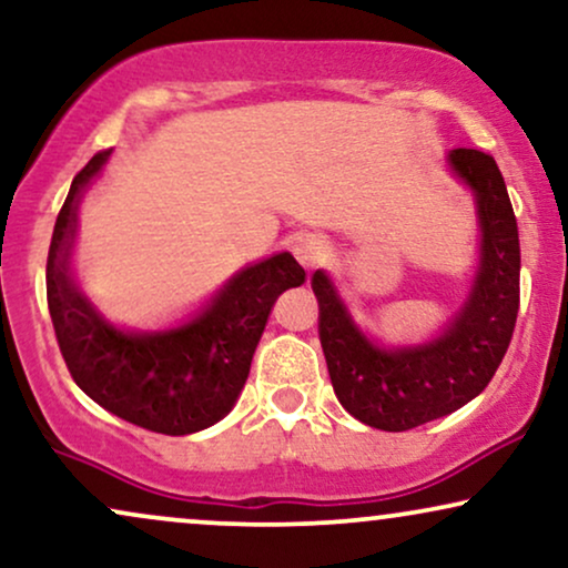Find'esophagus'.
Listing matches in <instances>:
<instances>
[{
	"label": "esophagus",
	"mask_w": 568,
	"mask_h": 568,
	"mask_svg": "<svg viewBox=\"0 0 568 568\" xmlns=\"http://www.w3.org/2000/svg\"><path fill=\"white\" fill-rule=\"evenodd\" d=\"M292 253L302 263V266L313 268V266H318L323 257H326L328 245L318 237V234H300V237L294 240Z\"/></svg>",
	"instance_id": "34e87169"
}]
</instances>
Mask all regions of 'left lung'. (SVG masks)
<instances>
[{
    "instance_id": "1",
    "label": "left lung",
    "mask_w": 568,
    "mask_h": 568,
    "mask_svg": "<svg viewBox=\"0 0 568 568\" xmlns=\"http://www.w3.org/2000/svg\"><path fill=\"white\" fill-rule=\"evenodd\" d=\"M446 164L475 195L480 263L467 300L438 336L383 347L357 326L326 271L311 278L336 399L378 430L417 428L473 402L496 375L517 323L519 232L500 169L475 149L448 151Z\"/></svg>"
}]
</instances>
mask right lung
<instances>
[{
    "mask_svg": "<svg viewBox=\"0 0 568 568\" xmlns=\"http://www.w3.org/2000/svg\"><path fill=\"white\" fill-rule=\"evenodd\" d=\"M112 156L95 153L72 180L47 261L51 323L72 381L112 415L138 428L190 436L226 417L278 294L305 282L292 253L237 271L193 318L164 331H128L95 311L72 276L78 209L85 187Z\"/></svg>",
    "mask_w": 568,
    "mask_h": 568,
    "instance_id": "add662e5",
    "label": "right lung"
}]
</instances>
